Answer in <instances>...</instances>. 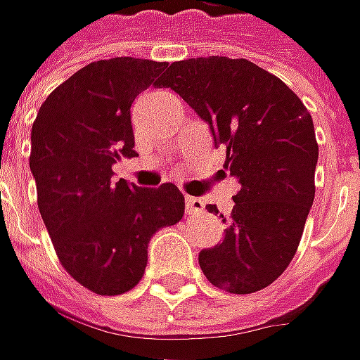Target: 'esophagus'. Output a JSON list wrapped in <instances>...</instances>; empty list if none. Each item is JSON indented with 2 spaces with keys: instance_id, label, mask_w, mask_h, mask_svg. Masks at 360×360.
Instances as JSON below:
<instances>
[{
  "instance_id": "34e87169",
  "label": "esophagus",
  "mask_w": 360,
  "mask_h": 360,
  "mask_svg": "<svg viewBox=\"0 0 360 360\" xmlns=\"http://www.w3.org/2000/svg\"><path fill=\"white\" fill-rule=\"evenodd\" d=\"M185 205H187V211H189L191 215H199V213H203L205 211V203L201 199H197V197H187V199H185Z\"/></svg>"
}]
</instances>
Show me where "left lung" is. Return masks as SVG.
<instances>
[{"label": "left lung", "instance_id": "1", "mask_svg": "<svg viewBox=\"0 0 360 360\" xmlns=\"http://www.w3.org/2000/svg\"><path fill=\"white\" fill-rule=\"evenodd\" d=\"M171 87L225 145L239 181L223 241L199 253L205 277L235 295L261 291L289 266L315 199L319 145L311 113L273 73L247 59L195 57L171 63ZM217 215V205H207Z\"/></svg>", "mask_w": 360, "mask_h": 360}]
</instances>
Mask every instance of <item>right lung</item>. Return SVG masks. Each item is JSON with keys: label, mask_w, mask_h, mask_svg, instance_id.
<instances>
[{"label": "right lung", "mask_w": 360, "mask_h": 360, "mask_svg": "<svg viewBox=\"0 0 360 360\" xmlns=\"http://www.w3.org/2000/svg\"><path fill=\"white\" fill-rule=\"evenodd\" d=\"M165 61L113 57L73 73L39 107L30 169L37 207L69 275L97 295H121L141 281L157 231L179 223L185 197L113 181V165L135 157L131 103Z\"/></svg>", "instance_id": "add662e5"}]
</instances>
